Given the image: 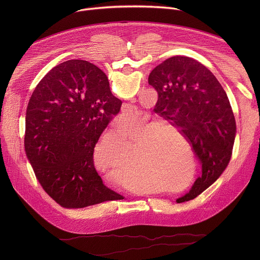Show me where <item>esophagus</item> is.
<instances>
[{
  "label": "esophagus",
  "instance_id": "34e87169",
  "mask_svg": "<svg viewBox=\"0 0 260 260\" xmlns=\"http://www.w3.org/2000/svg\"><path fill=\"white\" fill-rule=\"evenodd\" d=\"M121 110H122V113H126V112H128V111L131 110V107L125 104V105L122 106V109H121Z\"/></svg>",
  "mask_w": 260,
  "mask_h": 260
}]
</instances>
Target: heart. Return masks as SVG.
<instances>
[{"label":"heart","mask_w":260,"mask_h":260,"mask_svg":"<svg viewBox=\"0 0 260 260\" xmlns=\"http://www.w3.org/2000/svg\"><path fill=\"white\" fill-rule=\"evenodd\" d=\"M161 128V123L146 113H139L135 119L118 123L113 128L114 138L120 140L123 145L134 141L135 160L158 181L161 179L164 168L166 171L169 170L168 168H172V166L168 167V164L167 167H163L165 162L161 153V134H158ZM135 160L125 148L122 153L120 148L107 140L99 143L94 151V164L98 170L115 183H123L128 179L125 163L128 165L131 179L136 181L141 178L142 174L137 169Z\"/></svg>","instance_id":"1"}]
</instances>
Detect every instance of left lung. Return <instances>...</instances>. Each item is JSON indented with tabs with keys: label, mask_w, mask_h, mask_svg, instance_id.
Wrapping results in <instances>:
<instances>
[{
	"label": "left lung",
	"mask_w": 260,
	"mask_h": 260,
	"mask_svg": "<svg viewBox=\"0 0 260 260\" xmlns=\"http://www.w3.org/2000/svg\"><path fill=\"white\" fill-rule=\"evenodd\" d=\"M148 83L158 93L154 112L179 128L191 144L202 175L177 203L196 199L230 164L237 125L226 92L198 60L173 56L150 73Z\"/></svg>",
	"instance_id": "8db88e82"
}]
</instances>
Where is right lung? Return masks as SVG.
<instances>
[{"label":"right lung","instance_id":"obj_1","mask_svg":"<svg viewBox=\"0 0 260 260\" xmlns=\"http://www.w3.org/2000/svg\"><path fill=\"white\" fill-rule=\"evenodd\" d=\"M122 102L93 63L70 59L36 86L26 109L24 150L45 192L66 209L123 197L105 186L93 165L94 146Z\"/></svg>","mask_w":260,"mask_h":260}]
</instances>
